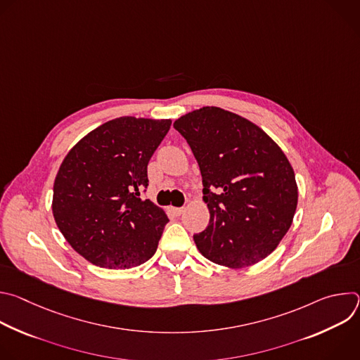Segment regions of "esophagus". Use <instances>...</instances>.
Masks as SVG:
<instances>
[{"instance_id":"1","label":"esophagus","mask_w":360,"mask_h":360,"mask_svg":"<svg viewBox=\"0 0 360 360\" xmlns=\"http://www.w3.org/2000/svg\"><path fill=\"white\" fill-rule=\"evenodd\" d=\"M172 211H174V214H175L176 217H181V215L185 212V208H172Z\"/></svg>"}]
</instances>
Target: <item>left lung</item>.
Instances as JSON below:
<instances>
[{
	"instance_id": "8db88e82",
	"label": "left lung",
	"mask_w": 360,
	"mask_h": 360,
	"mask_svg": "<svg viewBox=\"0 0 360 360\" xmlns=\"http://www.w3.org/2000/svg\"><path fill=\"white\" fill-rule=\"evenodd\" d=\"M198 161L210 225L193 235L199 252L232 269L258 264L289 231L297 205L295 172L258 125L218 107L174 122Z\"/></svg>"
}]
</instances>
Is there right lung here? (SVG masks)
Here are the masks:
<instances>
[{
    "label": "right lung",
    "mask_w": 360,
    "mask_h": 360,
    "mask_svg": "<svg viewBox=\"0 0 360 360\" xmlns=\"http://www.w3.org/2000/svg\"><path fill=\"white\" fill-rule=\"evenodd\" d=\"M171 120L121 117L85 135L54 182L53 214L67 242L101 268L131 269L152 258L169 221L141 192L148 162Z\"/></svg>",
    "instance_id": "obj_1"
}]
</instances>
